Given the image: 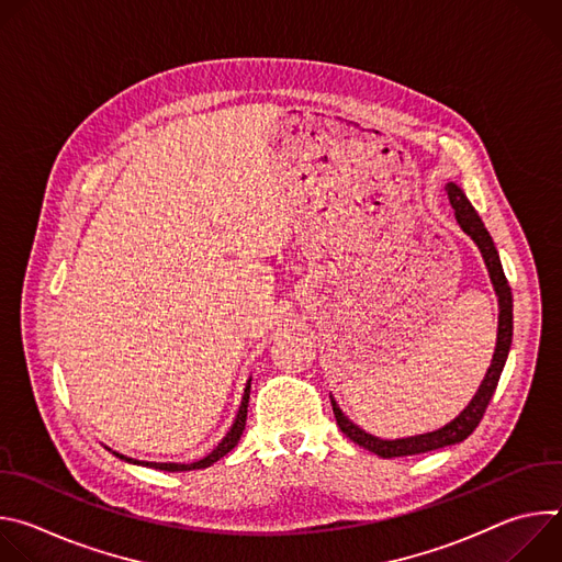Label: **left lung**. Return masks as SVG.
<instances>
[{
    "label": "left lung",
    "mask_w": 562,
    "mask_h": 562,
    "mask_svg": "<svg viewBox=\"0 0 562 562\" xmlns=\"http://www.w3.org/2000/svg\"><path fill=\"white\" fill-rule=\"evenodd\" d=\"M447 195H449V202L456 211V220L460 224V228L473 239V243L477 245L480 254H483L485 258V265L490 269V276H492V282H494V289H496V295H498V306H501V315H498V342H496V353H494V360H492V367L483 380V384H480L477 393L473 395V400L469 403V407L453 420L449 423L447 427L438 429V431H431V434H423V436H414V438H403V440H380L367 431H362L360 427H356L342 412L340 407L336 405V400H331V407H334V416H336V423L340 427V431L353 440L356 445L369 449L371 453L380 456V458H403V456H416V453H427V451H436V449H442L447 445H458L462 440H467L475 427L480 425V420H483L487 407H490V400L498 386V380H501V373H503V367L507 362V353H509V347H512V336H514V308H512V289L507 284V278H505V271H503V265H501V258H498V251L494 247V239L490 235V231L485 228L483 220L477 217L475 209L471 206V202L467 200V195L462 193V189L453 182H449L445 187Z\"/></svg>",
    "instance_id": "1"
}]
</instances>
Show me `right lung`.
I'll list each match as a JSON object with an SVG mask.
<instances>
[{
	"instance_id": "add662e5",
	"label": "right lung",
	"mask_w": 562,
	"mask_h": 562,
	"mask_svg": "<svg viewBox=\"0 0 562 562\" xmlns=\"http://www.w3.org/2000/svg\"><path fill=\"white\" fill-rule=\"evenodd\" d=\"M249 393H251V382H247V389H245V395H243V405H239V412H237V418L231 427V431L226 434V438L202 460L198 462H191V464H176V462H137V460H131L126 456H120L122 460H128V462H137V464H146V467H153V469H159V471H193V469H204V467H211L213 462H217L220 458H224L239 440V436H243L245 431V425H247V409H249Z\"/></svg>"
}]
</instances>
